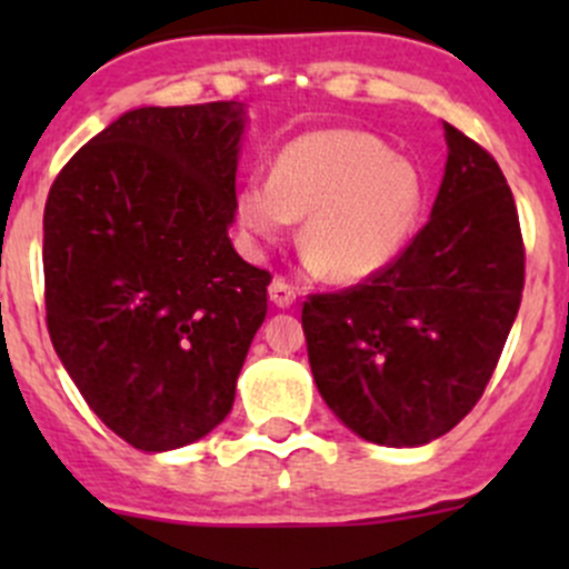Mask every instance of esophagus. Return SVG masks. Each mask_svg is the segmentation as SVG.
<instances>
[{
	"mask_svg": "<svg viewBox=\"0 0 569 569\" xmlns=\"http://www.w3.org/2000/svg\"><path fill=\"white\" fill-rule=\"evenodd\" d=\"M269 300L278 308H291L297 300V289L283 278H274L272 286H269Z\"/></svg>",
	"mask_w": 569,
	"mask_h": 569,
	"instance_id": "esophagus-1",
	"label": "esophagus"
}]
</instances>
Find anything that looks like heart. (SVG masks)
<instances>
[{
	"mask_svg": "<svg viewBox=\"0 0 569 569\" xmlns=\"http://www.w3.org/2000/svg\"><path fill=\"white\" fill-rule=\"evenodd\" d=\"M423 206L427 181L412 159L366 131L319 129L280 151L272 178L244 181L237 220L252 242H274L306 217L311 269L336 283H363L405 252Z\"/></svg>",
	"mask_w": 569,
	"mask_h": 569,
	"instance_id": "b5f03b06",
	"label": "heart"
}]
</instances>
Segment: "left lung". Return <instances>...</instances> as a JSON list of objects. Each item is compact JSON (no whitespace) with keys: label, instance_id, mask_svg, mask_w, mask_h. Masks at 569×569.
<instances>
[{"label":"left lung","instance_id":"obj_1","mask_svg":"<svg viewBox=\"0 0 569 569\" xmlns=\"http://www.w3.org/2000/svg\"><path fill=\"white\" fill-rule=\"evenodd\" d=\"M432 217L375 278L302 306L313 380L369 443L423 446L473 410L518 317L526 252L496 159L443 123Z\"/></svg>","mask_w":569,"mask_h":569}]
</instances>
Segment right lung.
Listing matches in <instances>:
<instances>
[{"instance_id":"right-lung-1","label":"right lung","mask_w":569,"mask_h":569,"mask_svg":"<svg viewBox=\"0 0 569 569\" xmlns=\"http://www.w3.org/2000/svg\"><path fill=\"white\" fill-rule=\"evenodd\" d=\"M239 101L140 107L79 148L43 211L46 325L90 410L140 451L226 421L272 274L228 239Z\"/></svg>"}]
</instances>
